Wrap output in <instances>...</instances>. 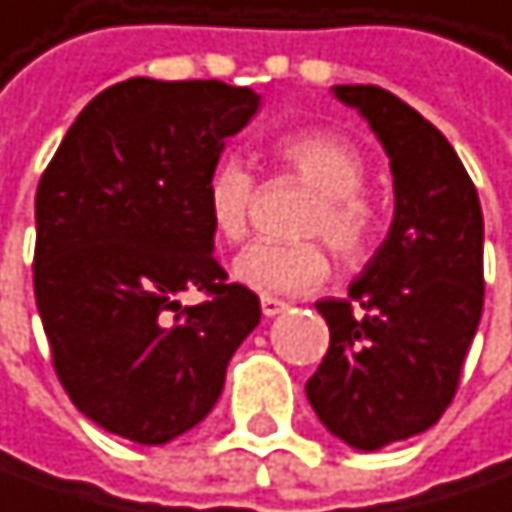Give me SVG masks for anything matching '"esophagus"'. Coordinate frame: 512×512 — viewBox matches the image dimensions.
<instances>
[{"label": "esophagus", "mask_w": 512, "mask_h": 512, "mask_svg": "<svg viewBox=\"0 0 512 512\" xmlns=\"http://www.w3.org/2000/svg\"><path fill=\"white\" fill-rule=\"evenodd\" d=\"M286 309V300H280V297H262V312H265L268 318H274V315H280V312H286Z\"/></svg>", "instance_id": "34e87169"}]
</instances>
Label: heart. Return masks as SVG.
I'll return each instance as SVG.
<instances>
[{
    "label": "heart",
    "mask_w": 512,
    "mask_h": 512,
    "mask_svg": "<svg viewBox=\"0 0 512 512\" xmlns=\"http://www.w3.org/2000/svg\"><path fill=\"white\" fill-rule=\"evenodd\" d=\"M274 164L315 191L306 203L297 235L306 241H253L235 262V283L265 297L306 294L324 286L330 277V256L321 241L336 253L339 262H362L380 232V209L365 194L368 164L351 138L327 129L288 132L271 147ZM256 200V179L238 159L218 161L206 179V215L221 241H241L250 226V209Z\"/></svg>",
    "instance_id": "1"
}]
</instances>
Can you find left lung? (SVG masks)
<instances>
[{
  "label": "left lung",
  "mask_w": 512,
  "mask_h": 512,
  "mask_svg": "<svg viewBox=\"0 0 512 512\" xmlns=\"http://www.w3.org/2000/svg\"><path fill=\"white\" fill-rule=\"evenodd\" d=\"M333 94L380 138L395 218L348 297L315 303L330 348L306 398L333 436L377 451L433 427L457 395L483 312V215L463 161L416 108L377 85Z\"/></svg>",
  "instance_id": "8db88e82"
}]
</instances>
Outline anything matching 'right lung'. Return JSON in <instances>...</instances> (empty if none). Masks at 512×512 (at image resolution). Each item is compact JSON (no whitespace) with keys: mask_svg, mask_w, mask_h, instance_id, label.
Here are the masks:
<instances>
[{"mask_svg":"<svg viewBox=\"0 0 512 512\" xmlns=\"http://www.w3.org/2000/svg\"><path fill=\"white\" fill-rule=\"evenodd\" d=\"M259 108L250 88L126 79L67 129L34 197V300L55 374L102 430L164 445L212 413L262 318L226 283L206 179ZM182 290L206 301L182 307Z\"/></svg>","mask_w":512,"mask_h":512,"instance_id":"right-lung-1","label":"right lung"}]
</instances>
